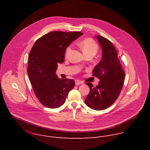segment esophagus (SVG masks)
I'll list each match as a JSON object with an SVG mask.
<instances>
[{
	"label": "esophagus",
	"instance_id": "34e87169",
	"mask_svg": "<svg viewBox=\"0 0 150 150\" xmlns=\"http://www.w3.org/2000/svg\"><path fill=\"white\" fill-rule=\"evenodd\" d=\"M82 83H83V82H82V81H81L78 80V79L75 80V84H76V85H81V84H82Z\"/></svg>",
	"mask_w": 150,
	"mask_h": 150
}]
</instances>
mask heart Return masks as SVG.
<instances>
[{"label": "heart", "mask_w": 150, "mask_h": 150, "mask_svg": "<svg viewBox=\"0 0 150 150\" xmlns=\"http://www.w3.org/2000/svg\"><path fill=\"white\" fill-rule=\"evenodd\" d=\"M79 46L85 56H94L98 50V46L97 44V42L93 38H87L82 40L79 42ZM71 50L72 47L71 46H68L66 49L65 54L67 57H68V56L70 54Z\"/></svg>", "instance_id": "b5f03b06"}]
</instances>
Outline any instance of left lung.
Here are the masks:
<instances>
[{
  "label": "left lung",
  "mask_w": 150,
  "mask_h": 150,
  "mask_svg": "<svg viewBox=\"0 0 150 150\" xmlns=\"http://www.w3.org/2000/svg\"><path fill=\"white\" fill-rule=\"evenodd\" d=\"M96 37L103 54L101 60L93 71V75L100 81L95 87L91 83H86L90 91L85 103L92 109L102 110L110 107L118 98L124 83L125 73L111 41L101 35Z\"/></svg>",
  "instance_id": "obj_1"
}]
</instances>
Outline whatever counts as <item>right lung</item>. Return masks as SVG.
I'll list each match as a JSON object with an SVG mask.
<instances>
[{"label":"right lung","instance_id":"1","mask_svg":"<svg viewBox=\"0 0 150 150\" xmlns=\"http://www.w3.org/2000/svg\"><path fill=\"white\" fill-rule=\"evenodd\" d=\"M82 34L81 32L49 33L35 42L30 52L28 77L36 97L46 108H59L75 86L74 79H59L56 71L58 63L64 62L66 49Z\"/></svg>","mask_w":150,"mask_h":150}]
</instances>
